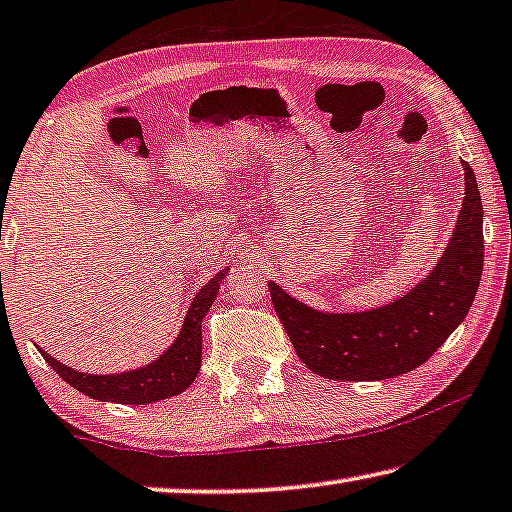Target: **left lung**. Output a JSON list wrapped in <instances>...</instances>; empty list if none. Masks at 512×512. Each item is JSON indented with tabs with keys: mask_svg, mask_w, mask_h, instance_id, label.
<instances>
[{
	"mask_svg": "<svg viewBox=\"0 0 512 512\" xmlns=\"http://www.w3.org/2000/svg\"><path fill=\"white\" fill-rule=\"evenodd\" d=\"M465 199L446 251L403 297L366 311H322L270 281L274 311L297 357L327 380L373 382L410 373L435 355L478 293L483 272V203L467 162Z\"/></svg>",
	"mask_w": 512,
	"mask_h": 512,
	"instance_id": "8db88e82",
	"label": "left lung"
}]
</instances>
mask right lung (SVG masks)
<instances>
[{
	"label": "right lung",
	"mask_w": 512,
	"mask_h": 512,
	"mask_svg": "<svg viewBox=\"0 0 512 512\" xmlns=\"http://www.w3.org/2000/svg\"><path fill=\"white\" fill-rule=\"evenodd\" d=\"M229 267L219 270L206 286L199 288L194 295L192 304L187 306V313L180 325L178 334L162 355H157L151 364H144L139 368H130V371L121 373H84L77 368H70L61 364L59 359L36 345L43 359L59 373L64 380L82 391L84 396L93 400H102V403H121V405H146L157 403V400L178 396L187 387H192L201 368V322L208 316L212 302L219 293V286Z\"/></svg>",
	"instance_id": "add662e5"
}]
</instances>
